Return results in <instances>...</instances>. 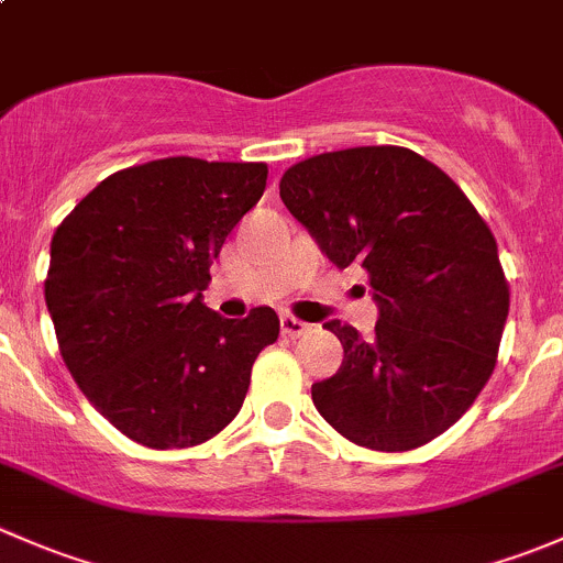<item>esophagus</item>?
<instances>
[{
  "instance_id": "34e87169",
  "label": "esophagus",
  "mask_w": 563,
  "mask_h": 563,
  "mask_svg": "<svg viewBox=\"0 0 563 563\" xmlns=\"http://www.w3.org/2000/svg\"><path fill=\"white\" fill-rule=\"evenodd\" d=\"M280 329H283V334H286V338H302L305 332H308V323L305 321H299V318H294V316H280Z\"/></svg>"
}]
</instances>
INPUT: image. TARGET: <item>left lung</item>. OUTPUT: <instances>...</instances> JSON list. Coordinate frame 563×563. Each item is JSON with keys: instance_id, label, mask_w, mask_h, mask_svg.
<instances>
[{"instance_id": "obj_1", "label": "left lung", "mask_w": 563, "mask_h": 563, "mask_svg": "<svg viewBox=\"0 0 563 563\" xmlns=\"http://www.w3.org/2000/svg\"><path fill=\"white\" fill-rule=\"evenodd\" d=\"M280 198L332 264L371 275L378 308L373 338L323 323L343 365L313 384L318 413L371 450L428 444L496 367L509 288L490 229L450 176L402 146L308 157L283 174Z\"/></svg>"}]
</instances>
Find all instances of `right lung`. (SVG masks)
I'll list each match as a JSON object with an SVG mask.
<instances>
[{
    "instance_id": "add662e5",
    "label": "right lung",
    "mask_w": 563,
    "mask_h": 563,
    "mask_svg": "<svg viewBox=\"0 0 563 563\" xmlns=\"http://www.w3.org/2000/svg\"><path fill=\"white\" fill-rule=\"evenodd\" d=\"M264 187V163L166 157L111 174L56 229L45 305L62 360L128 439L181 450L240 413L280 321L272 308L223 318L201 291Z\"/></svg>"
}]
</instances>
